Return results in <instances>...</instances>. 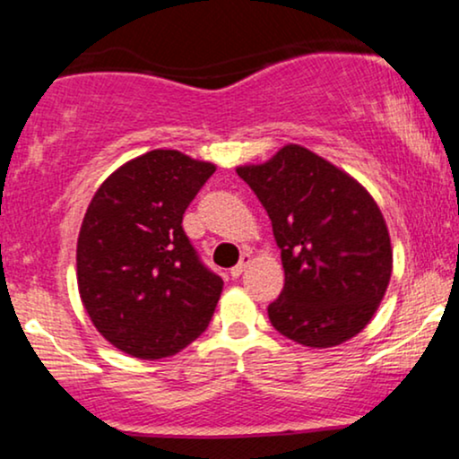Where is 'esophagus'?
<instances>
[{"label":"esophagus","instance_id":"1","mask_svg":"<svg viewBox=\"0 0 459 459\" xmlns=\"http://www.w3.org/2000/svg\"><path fill=\"white\" fill-rule=\"evenodd\" d=\"M250 255H244V256H241V259H239V263H237V265L235 267H230V276H233V278H239L241 276V273H244L246 270H247V265H250Z\"/></svg>","mask_w":459,"mask_h":459}]
</instances>
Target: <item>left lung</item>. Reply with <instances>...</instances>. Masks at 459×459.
Listing matches in <instances>:
<instances>
[{
  "mask_svg": "<svg viewBox=\"0 0 459 459\" xmlns=\"http://www.w3.org/2000/svg\"><path fill=\"white\" fill-rule=\"evenodd\" d=\"M272 220L284 287L272 325L308 347L351 339L371 321L393 270L391 237L376 200L343 170L298 144L241 166Z\"/></svg>",
  "mask_w": 459,
  "mask_h": 459,
  "instance_id": "8db88e82",
  "label": "left lung"
}]
</instances>
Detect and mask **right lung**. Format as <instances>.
Returning <instances> with one entry per match:
<instances>
[{
    "label": "right lung",
    "mask_w": 459,
    "mask_h": 459,
    "mask_svg": "<svg viewBox=\"0 0 459 459\" xmlns=\"http://www.w3.org/2000/svg\"><path fill=\"white\" fill-rule=\"evenodd\" d=\"M213 172V163L157 149L94 194L77 239V284L92 324L125 354H177L213 317L224 282L183 230Z\"/></svg>",
    "instance_id": "obj_1"
}]
</instances>
